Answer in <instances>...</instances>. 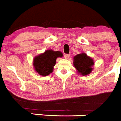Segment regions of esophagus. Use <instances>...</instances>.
Returning a JSON list of instances; mask_svg holds the SVG:
<instances>
[{"label":"esophagus","instance_id":"obj_1","mask_svg":"<svg viewBox=\"0 0 121 121\" xmlns=\"http://www.w3.org/2000/svg\"><path fill=\"white\" fill-rule=\"evenodd\" d=\"M64 57H65V58L66 59H69V57H70V54H65V55H64Z\"/></svg>","mask_w":121,"mask_h":121}]
</instances>
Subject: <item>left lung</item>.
<instances>
[{
	"mask_svg": "<svg viewBox=\"0 0 121 121\" xmlns=\"http://www.w3.org/2000/svg\"><path fill=\"white\" fill-rule=\"evenodd\" d=\"M95 62L91 57L85 53L77 54L73 57V65L78 74L82 76L88 75L93 69Z\"/></svg>",
	"mask_w": 121,
	"mask_h": 121,
	"instance_id": "obj_1",
	"label": "left lung"
}]
</instances>
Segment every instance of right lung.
Wrapping results in <instances>:
<instances>
[{"instance_id": "add662e5", "label": "right lung", "mask_w": 121, "mask_h": 121, "mask_svg": "<svg viewBox=\"0 0 121 121\" xmlns=\"http://www.w3.org/2000/svg\"><path fill=\"white\" fill-rule=\"evenodd\" d=\"M63 57L61 51L47 50L44 53L35 56L33 59V67L35 71L42 76H47L53 71L57 57Z\"/></svg>"}]
</instances>
